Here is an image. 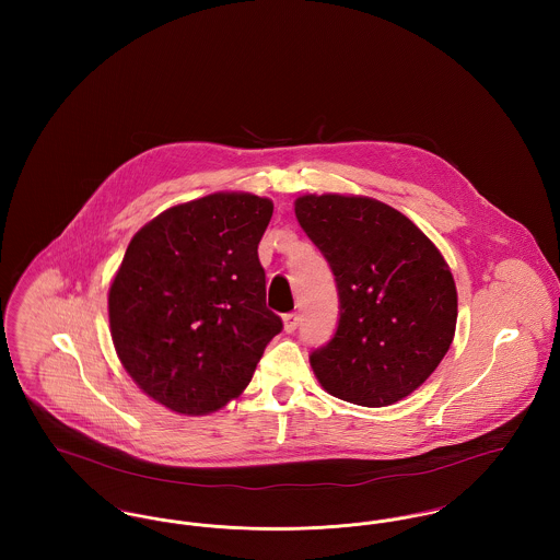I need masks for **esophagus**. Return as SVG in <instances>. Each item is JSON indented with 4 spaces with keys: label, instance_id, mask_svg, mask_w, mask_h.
Segmentation results:
<instances>
[{
    "label": "esophagus",
    "instance_id": "esophagus-1",
    "mask_svg": "<svg viewBox=\"0 0 560 560\" xmlns=\"http://www.w3.org/2000/svg\"><path fill=\"white\" fill-rule=\"evenodd\" d=\"M298 325H300V315L298 313H289V315H284V329L291 334V331H295L298 329Z\"/></svg>",
    "mask_w": 560,
    "mask_h": 560
}]
</instances>
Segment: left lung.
I'll list each match as a JSON object with an SVG mask.
<instances>
[{"instance_id":"1","label":"left lung","mask_w":560,"mask_h":560,"mask_svg":"<svg viewBox=\"0 0 560 560\" xmlns=\"http://www.w3.org/2000/svg\"><path fill=\"white\" fill-rule=\"evenodd\" d=\"M295 215L338 291L336 331L311 353L320 386L364 407L405 399L455 336L457 291L446 260L413 222L373 198L302 196Z\"/></svg>"}]
</instances>
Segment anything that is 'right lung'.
Segmentation results:
<instances>
[{"label":"right lung","instance_id":"obj_1","mask_svg":"<svg viewBox=\"0 0 560 560\" xmlns=\"http://www.w3.org/2000/svg\"><path fill=\"white\" fill-rule=\"evenodd\" d=\"M273 205L211 194L163 211L129 243L109 289L114 347L133 382L200 416L240 397L282 319L265 304L258 243Z\"/></svg>","mask_w":560,"mask_h":560}]
</instances>
